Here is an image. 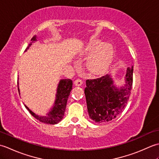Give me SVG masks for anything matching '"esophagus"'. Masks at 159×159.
<instances>
[{"instance_id":"1","label":"esophagus","mask_w":159,"mask_h":159,"mask_svg":"<svg viewBox=\"0 0 159 159\" xmlns=\"http://www.w3.org/2000/svg\"><path fill=\"white\" fill-rule=\"evenodd\" d=\"M82 84H83V80L80 79H78L75 80V81H74V85L76 86H80L82 85Z\"/></svg>"}]
</instances>
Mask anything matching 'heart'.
<instances>
[{
	"instance_id": "obj_1",
	"label": "heart",
	"mask_w": 159,
	"mask_h": 159,
	"mask_svg": "<svg viewBox=\"0 0 159 159\" xmlns=\"http://www.w3.org/2000/svg\"><path fill=\"white\" fill-rule=\"evenodd\" d=\"M94 49L95 50L89 59L88 66L94 73H102L108 68L112 60L113 48L109 43H100L99 41H94L88 46L87 51L91 52Z\"/></svg>"
}]
</instances>
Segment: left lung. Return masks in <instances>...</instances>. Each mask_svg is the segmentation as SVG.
<instances>
[{
	"instance_id": "obj_1",
	"label": "left lung",
	"mask_w": 159,
	"mask_h": 159,
	"mask_svg": "<svg viewBox=\"0 0 159 159\" xmlns=\"http://www.w3.org/2000/svg\"><path fill=\"white\" fill-rule=\"evenodd\" d=\"M133 67H128L126 84L117 89L108 74L95 79H87L85 93L89 117L97 123L115 119L126 107L133 87Z\"/></svg>"
}]
</instances>
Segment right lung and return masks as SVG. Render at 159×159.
I'll return each mask as SVG.
<instances>
[{
  "mask_svg": "<svg viewBox=\"0 0 159 159\" xmlns=\"http://www.w3.org/2000/svg\"><path fill=\"white\" fill-rule=\"evenodd\" d=\"M32 42L29 43V46L26 48L25 51L29 48V47L32 44V43L36 41V37H33L31 39ZM72 89V80L70 79H62L59 83L57 93L56 95V100L55 106L53 107L52 111L49 112L45 116H38L30 110L29 108L25 106L26 109L32 116L41 122L49 124H55L59 123L63 119L64 113L66 111L67 101L68 99L71 90ZM19 91V89H18Z\"/></svg>",
  "mask_w": 159,
  "mask_h": 159,
  "instance_id": "1",
  "label": "right lung"
}]
</instances>
